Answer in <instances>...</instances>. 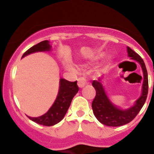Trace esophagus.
Wrapping results in <instances>:
<instances>
[{
    "instance_id": "34e87169",
    "label": "esophagus",
    "mask_w": 154,
    "mask_h": 154,
    "mask_svg": "<svg viewBox=\"0 0 154 154\" xmlns=\"http://www.w3.org/2000/svg\"><path fill=\"white\" fill-rule=\"evenodd\" d=\"M86 80H85L84 78H83V77H82V78H79L78 79V82H77V86H79V88H83V87L86 86Z\"/></svg>"
}]
</instances>
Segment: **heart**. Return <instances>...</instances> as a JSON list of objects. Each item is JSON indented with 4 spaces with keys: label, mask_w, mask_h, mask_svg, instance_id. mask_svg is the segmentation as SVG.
<instances>
[{
    "label": "heart",
    "mask_w": 154,
    "mask_h": 154,
    "mask_svg": "<svg viewBox=\"0 0 154 154\" xmlns=\"http://www.w3.org/2000/svg\"><path fill=\"white\" fill-rule=\"evenodd\" d=\"M102 57V55H99L98 57H97V59H99V58H100V57Z\"/></svg>",
    "instance_id": "1"
}]
</instances>
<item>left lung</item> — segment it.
<instances>
[{"mask_svg": "<svg viewBox=\"0 0 154 154\" xmlns=\"http://www.w3.org/2000/svg\"><path fill=\"white\" fill-rule=\"evenodd\" d=\"M127 51L128 57L140 65L143 72L141 95L134 102L133 106L123 109L114 104L105 91L103 77H99L98 80L92 82V86L96 90V96L91 103L93 112L100 123L109 127H119L130 123L144 106L148 92L147 72L143 60L131 48L127 47Z\"/></svg>", "mask_w": 154, "mask_h": 154, "instance_id": "left-lung-1", "label": "left lung"}]
</instances>
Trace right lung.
<instances>
[{
	"label": "right lung",
	"mask_w": 154,
	"mask_h": 154,
	"mask_svg": "<svg viewBox=\"0 0 154 154\" xmlns=\"http://www.w3.org/2000/svg\"><path fill=\"white\" fill-rule=\"evenodd\" d=\"M51 49L52 46L50 45L48 40L42 41L27 50L23 54L22 58L33 53L49 52L51 51ZM78 91L79 88L77 85V81L70 82L61 78L60 80V86L56 100L47 112L38 117H29L28 116L27 117L31 121L41 125L54 126L57 125L65 117L73 97Z\"/></svg>",
	"instance_id": "add662e5"
}]
</instances>
